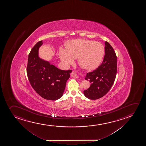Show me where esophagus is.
I'll use <instances>...</instances> for the list:
<instances>
[{
  "mask_svg": "<svg viewBox=\"0 0 146 146\" xmlns=\"http://www.w3.org/2000/svg\"><path fill=\"white\" fill-rule=\"evenodd\" d=\"M71 76L72 77V78H78V76H77V74H76V72H72V73H71Z\"/></svg>",
  "mask_w": 146,
  "mask_h": 146,
  "instance_id": "obj_1",
  "label": "esophagus"
}]
</instances>
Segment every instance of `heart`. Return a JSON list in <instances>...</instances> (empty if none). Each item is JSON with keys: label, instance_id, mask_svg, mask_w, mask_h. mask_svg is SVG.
<instances>
[{"label": "heart", "instance_id": "heart-1", "mask_svg": "<svg viewBox=\"0 0 146 146\" xmlns=\"http://www.w3.org/2000/svg\"><path fill=\"white\" fill-rule=\"evenodd\" d=\"M105 53L102 44L86 39L68 42L66 49H59L58 56L62 64L68 66L78 58L80 66L87 70H94L101 64Z\"/></svg>", "mask_w": 146, "mask_h": 146}]
</instances>
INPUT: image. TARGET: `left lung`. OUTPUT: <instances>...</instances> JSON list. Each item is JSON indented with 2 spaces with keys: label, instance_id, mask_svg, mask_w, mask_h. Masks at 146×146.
I'll return each mask as SVG.
<instances>
[{
  "label": "left lung",
  "instance_id": "obj_1",
  "mask_svg": "<svg viewBox=\"0 0 146 146\" xmlns=\"http://www.w3.org/2000/svg\"><path fill=\"white\" fill-rule=\"evenodd\" d=\"M105 53L102 64L96 70L86 74L85 80L91 84L84 91V95L92 100L99 99L107 94L114 84L117 73V56L108 42H105Z\"/></svg>",
  "mask_w": 146,
  "mask_h": 146
}]
</instances>
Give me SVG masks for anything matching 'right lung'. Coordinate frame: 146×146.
Returning a JSON list of instances; mask_svg holds the SVG:
<instances>
[{"label": "right lung", "mask_w": 146, "mask_h": 146, "mask_svg": "<svg viewBox=\"0 0 146 146\" xmlns=\"http://www.w3.org/2000/svg\"><path fill=\"white\" fill-rule=\"evenodd\" d=\"M43 43L42 41L38 42L30 52L27 66L28 78L32 87L40 96L56 100L62 96L72 70H61L40 58L38 51Z\"/></svg>", "instance_id": "1"}]
</instances>
